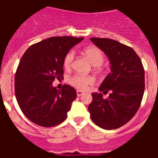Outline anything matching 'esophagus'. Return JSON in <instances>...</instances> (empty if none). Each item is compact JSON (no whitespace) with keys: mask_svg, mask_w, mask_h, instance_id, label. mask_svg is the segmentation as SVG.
Wrapping results in <instances>:
<instances>
[{"mask_svg":"<svg viewBox=\"0 0 158 158\" xmlns=\"http://www.w3.org/2000/svg\"><path fill=\"white\" fill-rule=\"evenodd\" d=\"M76 94H77V96L80 97V96H82L83 94H84V93H83L82 91H79V90H77Z\"/></svg>","mask_w":158,"mask_h":158,"instance_id":"obj_1","label":"esophagus"}]
</instances>
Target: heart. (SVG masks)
<instances>
[{"instance_id": "b5f03b06", "label": "heart", "mask_w": 158, "mask_h": 158, "mask_svg": "<svg viewBox=\"0 0 158 158\" xmlns=\"http://www.w3.org/2000/svg\"><path fill=\"white\" fill-rule=\"evenodd\" d=\"M84 53L94 65L99 66L103 63V52L98 48L89 47L84 49ZM74 56L75 55H74V51H69L64 56V60H63V66L66 70L70 69L73 66ZM68 83L71 86L76 88L77 89L84 91L89 89V86H91L94 84V79L91 76H84V75H80V74H74L68 79Z\"/></svg>"}]
</instances>
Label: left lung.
I'll list each match as a JSON object with an SVG mask.
<instances>
[{
  "label": "left lung",
  "instance_id": "8db88e82",
  "mask_svg": "<svg viewBox=\"0 0 158 158\" xmlns=\"http://www.w3.org/2000/svg\"><path fill=\"white\" fill-rule=\"evenodd\" d=\"M90 40L105 52L110 60V73L99 90L107 94H92L89 106L92 120L105 130L121 127L132 119L139 110L144 93V69L139 56L133 48L110 38H91Z\"/></svg>",
  "mask_w": 158,
  "mask_h": 158
}]
</instances>
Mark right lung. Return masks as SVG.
I'll list each match as a JSON object with an SVG mask.
<instances>
[{
	"instance_id": "1",
	"label": "right lung",
	"mask_w": 158,
	"mask_h": 158,
	"mask_svg": "<svg viewBox=\"0 0 158 158\" xmlns=\"http://www.w3.org/2000/svg\"><path fill=\"white\" fill-rule=\"evenodd\" d=\"M84 38L52 37L33 44L21 58L15 76V94L22 112L43 127L59 125L67 117L75 89L64 84L60 90L52 87L63 78V60Z\"/></svg>"
}]
</instances>
